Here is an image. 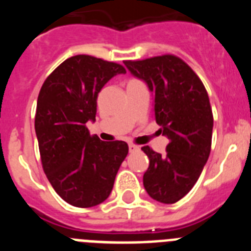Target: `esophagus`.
<instances>
[{"mask_svg":"<svg viewBox=\"0 0 251 251\" xmlns=\"http://www.w3.org/2000/svg\"><path fill=\"white\" fill-rule=\"evenodd\" d=\"M128 147H129V152H136V151H139L138 146L133 145V143H130V145L128 146Z\"/></svg>","mask_w":251,"mask_h":251,"instance_id":"1","label":"esophagus"}]
</instances>
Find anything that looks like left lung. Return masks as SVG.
<instances>
[{"label":"left lung","instance_id":"left-lung-1","mask_svg":"<svg viewBox=\"0 0 251 251\" xmlns=\"http://www.w3.org/2000/svg\"><path fill=\"white\" fill-rule=\"evenodd\" d=\"M124 65L147 83L159 132L170 141L165 156L142 147L150 159L143 185L153 200L175 203L191 191L210 156L214 117L207 92L196 73L175 55L126 60Z\"/></svg>","mask_w":251,"mask_h":251}]
</instances>
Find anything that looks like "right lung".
Returning <instances> with one entry per match:
<instances>
[{"label":"right lung","instance_id":"obj_1","mask_svg":"<svg viewBox=\"0 0 251 251\" xmlns=\"http://www.w3.org/2000/svg\"><path fill=\"white\" fill-rule=\"evenodd\" d=\"M117 74H126L121 64L75 55L46 77L39 93L35 130L44 172L56 194L76 207L108 199L128 154L126 142H103L86 128L95 121L99 92Z\"/></svg>","mask_w":251,"mask_h":251}]
</instances>
